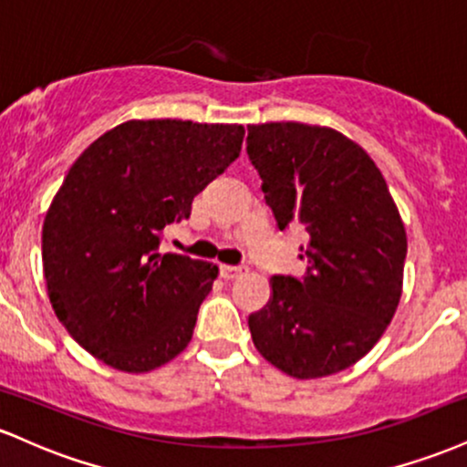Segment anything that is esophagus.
<instances>
[{
	"mask_svg": "<svg viewBox=\"0 0 467 467\" xmlns=\"http://www.w3.org/2000/svg\"><path fill=\"white\" fill-rule=\"evenodd\" d=\"M244 270L245 267H241V265H222L219 267V275L226 278V281H233V278L244 275Z\"/></svg>",
	"mask_w": 467,
	"mask_h": 467,
	"instance_id": "1",
	"label": "esophagus"
}]
</instances>
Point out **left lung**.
<instances>
[{
    "mask_svg": "<svg viewBox=\"0 0 467 467\" xmlns=\"http://www.w3.org/2000/svg\"><path fill=\"white\" fill-rule=\"evenodd\" d=\"M245 142L278 228L307 233V272L272 276L270 303L248 318L252 342L292 378L342 371L373 349L401 296L406 230L387 180L329 127L248 125Z\"/></svg>",
    "mask_w": 467,
    "mask_h": 467,
    "instance_id": "1",
    "label": "left lung"
}]
</instances>
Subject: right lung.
<instances>
[{
	"label": "right lung",
	"mask_w": 467,
	"mask_h": 467,
	"mask_svg": "<svg viewBox=\"0 0 467 467\" xmlns=\"http://www.w3.org/2000/svg\"><path fill=\"white\" fill-rule=\"evenodd\" d=\"M241 125L130 120L89 144L50 203L41 250L52 309L118 371L144 373L191 342L217 265L160 254L208 182L239 158Z\"/></svg>",
	"instance_id": "1"
}]
</instances>
